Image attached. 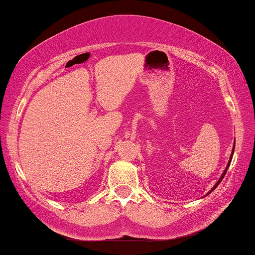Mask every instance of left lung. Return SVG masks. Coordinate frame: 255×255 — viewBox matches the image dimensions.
I'll list each match as a JSON object with an SVG mask.
<instances>
[{
	"label": "left lung",
	"mask_w": 255,
	"mask_h": 255,
	"mask_svg": "<svg viewBox=\"0 0 255 255\" xmlns=\"http://www.w3.org/2000/svg\"><path fill=\"white\" fill-rule=\"evenodd\" d=\"M234 150H235V144H234ZM234 150H233V153H231V156H230V160H229V163H228L227 168H225V170H224V172H223V175H222V176H221V178H219V180H218V182L215 184V187H213V188L211 189V191H210V193H211V192L213 191V189H215V188H216V187H217V186H218V184H219V183H221V181H222V180H223V177L225 176V174H227V170H228V168H229V165H230V162H231V158H233V154H234Z\"/></svg>",
	"instance_id": "1"
}]
</instances>
